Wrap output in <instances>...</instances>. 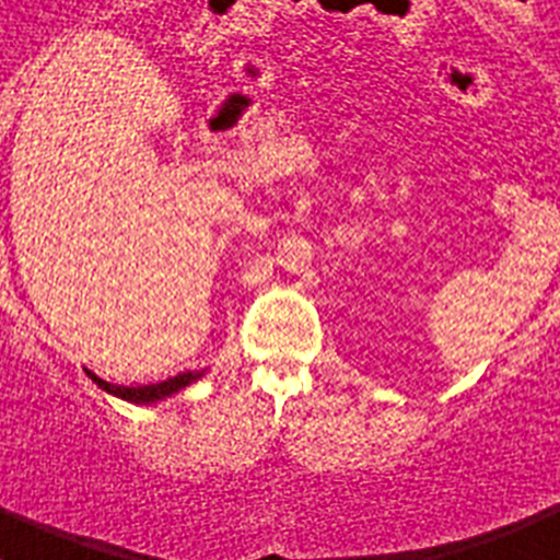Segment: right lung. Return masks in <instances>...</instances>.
<instances>
[{
	"instance_id": "obj_1",
	"label": "right lung",
	"mask_w": 560,
	"mask_h": 560,
	"mask_svg": "<svg viewBox=\"0 0 560 560\" xmlns=\"http://www.w3.org/2000/svg\"><path fill=\"white\" fill-rule=\"evenodd\" d=\"M85 374L92 376V382H97V385L103 387V390L114 393V396H119V399L133 401V405H153V401L167 399V396H173V393H178L180 387L192 385L195 380H200V376H203V371H186V374L173 376V380H167V382H155V385H139V387L110 385V382L100 380L97 374H92V371H85Z\"/></svg>"
}]
</instances>
